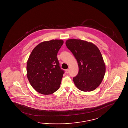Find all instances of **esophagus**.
Listing matches in <instances>:
<instances>
[{"label": "esophagus", "mask_w": 128, "mask_h": 128, "mask_svg": "<svg viewBox=\"0 0 128 128\" xmlns=\"http://www.w3.org/2000/svg\"><path fill=\"white\" fill-rule=\"evenodd\" d=\"M66 72L67 74L69 72V69H66Z\"/></svg>", "instance_id": "obj_1"}]
</instances>
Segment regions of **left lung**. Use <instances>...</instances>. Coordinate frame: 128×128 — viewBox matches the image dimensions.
I'll return each instance as SVG.
<instances>
[{
  "label": "left lung",
  "mask_w": 128,
  "mask_h": 128,
  "mask_svg": "<svg viewBox=\"0 0 128 128\" xmlns=\"http://www.w3.org/2000/svg\"><path fill=\"white\" fill-rule=\"evenodd\" d=\"M66 45L77 60L79 72L73 80L78 89L91 92L100 84L106 65L98 48L94 44L80 39L66 40Z\"/></svg>",
  "instance_id": "obj_1"
}]
</instances>
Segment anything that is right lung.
I'll return each mask as SVG.
<instances>
[{
    "mask_svg": "<svg viewBox=\"0 0 128 128\" xmlns=\"http://www.w3.org/2000/svg\"><path fill=\"white\" fill-rule=\"evenodd\" d=\"M62 40L42 42L34 48L27 62V77L32 86L42 94H52L60 86L64 71L60 68L58 53Z\"/></svg>",
    "mask_w": 128,
    "mask_h": 128,
    "instance_id": "1",
    "label": "right lung"
}]
</instances>
